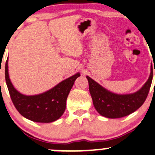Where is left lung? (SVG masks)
<instances>
[{
    "label": "left lung",
    "mask_w": 155,
    "mask_h": 155,
    "mask_svg": "<svg viewBox=\"0 0 155 155\" xmlns=\"http://www.w3.org/2000/svg\"><path fill=\"white\" fill-rule=\"evenodd\" d=\"M152 77L153 69L152 65H151L149 79L139 90L132 94L119 95L108 91L87 76L90 95L95 109L101 115L111 119L127 116L139 108L147 99Z\"/></svg>",
    "instance_id": "obj_1"
}]
</instances>
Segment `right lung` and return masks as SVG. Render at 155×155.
<instances>
[{"mask_svg":"<svg viewBox=\"0 0 155 155\" xmlns=\"http://www.w3.org/2000/svg\"><path fill=\"white\" fill-rule=\"evenodd\" d=\"M8 59L5 66V78L11 98L22 116L33 122L49 123L63 114L66 100L79 73L71 76L48 91L35 95H25L14 87L8 76Z\"/></svg>","mask_w":155,"mask_h":155,"instance_id":"right-lung-1","label":"right lung"}]
</instances>
